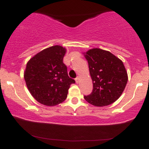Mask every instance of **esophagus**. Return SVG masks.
Segmentation results:
<instances>
[{
  "label": "esophagus",
  "mask_w": 149,
  "mask_h": 149,
  "mask_svg": "<svg viewBox=\"0 0 149 149\" xmlns=\"http://www.w3.org/2000/svg\"><path fill=\"white\" fill-rule=\"evenodd\" d=\"M75 80H76V83H78L80 82V78H78V77H77L76 79H75Z\"/></svg>",
  "instance_id": "1"
}]
</instances>
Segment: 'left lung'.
I'll list each match as a JSON object with an SVG mask.
<instances>
[{"instance_id":"left-lung-1","label":"left lung","mask_w":149,"mask_h":149,"mask_svg":"<svg viewBox=\"0 0 149 149\" xmlns=\"http://www.w3.org/2000/svg\"><path fill=\"white\" fill-rule=\"evenodd\" d=\"M88 60L93 83L92 92L85 100L95 107H105L115 102L122 95L128 76L123 61L112 53L100 48L83 53Z\"/></svg>"}]
</instances>
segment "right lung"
<instances>
[{
  "label": "right lung",
  "instance_id": "right-lung-1",
  "mask_svg": "<svg viewBox=\"0 0 149 149\" xmlns=\"http://www.w3.org/2000/svg\"><path fill=\"white\" fill-rule=\"evenodd\" d=\"M66 52L62 46L54 45L37 53L27 62L24 74L26 84L39 103L48 107L62 103L70 85L75 83L63 62Z\"/></svg>",
  "mask_w": 149,
  "mask_h": 149
}]
</instances>
